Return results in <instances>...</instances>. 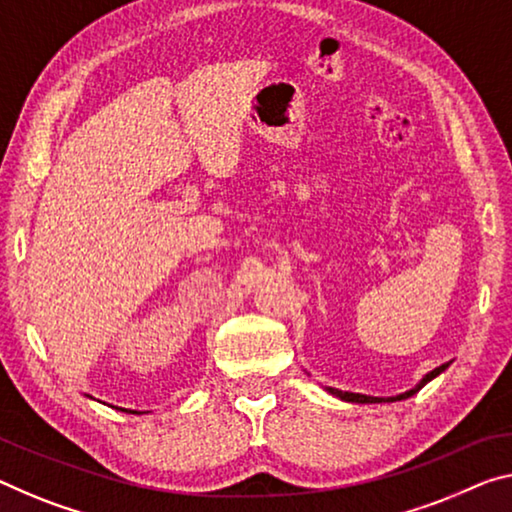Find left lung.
<instances>
[{
    "instance_id": "obj_1",
    "label": "left lung",
    "mask_w": 512,
    "mask_h": 512,
    "mask_svg": "<svg viewBox=\"0 0 512 512\" xmlns=\"http://www.w3.org/2000/svg\"><path fill=\"white\" fill-rule=\"evenodd\" d=\"M448 368V364H442L439 368H435V371H430L426 377H423V380L416 384V387H412L410 391H405V393H398V396H389V398H377V396H364V393H352V391H341V389H334V387H325L329 393H332V396H336V398H341V400H345V403H357V405H371V403H393V400H405V398H410V396H414L416 391L419 389H423L426 387V384L430 382V380H435V377L439 375V373H444Z\"/></svg>"
}]
</instances>
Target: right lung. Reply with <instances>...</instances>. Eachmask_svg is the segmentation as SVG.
<instances>
[{
    "label": "right lung",
    "mask_w": 512,
    "mask_h": 512,
    "mask_svg": "<svg viewBox=\"0 0 512 512\" xmlns=\"http://www.w3.org/2000/svg\"><path fill=\"white\" fill-rule=\"evenodd\" d=\"M116 410H121V412H128V414H144V412H137V410H123V407H116Z\"/></svg>",
    "instance_id": "add662e5"
}]
</instances>
